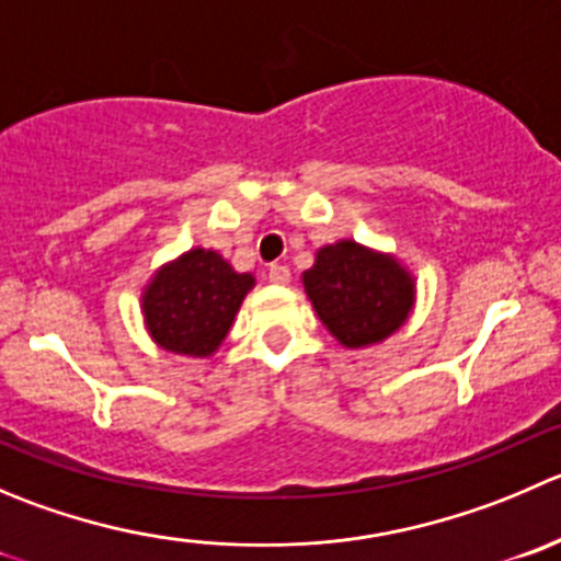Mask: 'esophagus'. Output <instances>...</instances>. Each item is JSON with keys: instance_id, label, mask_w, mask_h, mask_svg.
Returning a JSON list of instances; mask_svg holds the SVG:
<instances>
[{"instance_id": "34e87169", "label": "esophagus", "mask_w": 561, "mask_h": 561, "mask_svg": "<svg viewBox=\"0 0 561 561\" xmlns=\"http://www.w3.org/2000/svg\"><path fill=\"white\" fill-rule=\"evenodd\" d=\"M268 282H274V285H287V282H290V268H287L285 263H271Z\"/></svg>"}]
</instances>
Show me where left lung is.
<instances>
[{
	"label": "left lung",
	"mask_w": 561,
	"mask_h": 561,
	"mask_svg": "<svg viewBox=\"0 0 561 561\" xmlns=\"http://www.w3.org/2000/svg\"><path fill=\"white\" fill-rule=\"evenodd\" d=\"M304 290L325 329L347 347L373 345L405 323L413 282L386 254L353 241L323 247L304 271Z\"/></svg>",
	"instance_id": "left-lung-1"
}]
</instances>
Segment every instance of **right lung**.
I'll list each match as a JSON object with an SVG mask.
<instances>
[{
	"instance_id": "obj_1",
	"label": "right lung",
	"mask_w": 561,
	"mask_h": 561,
	"mask_svg": "<svg viewBox=\"0 0 561 561\" xmlns=\"http://www.w3.org/2000/svg\"><path fill=\"white\" fill-rule=\"evenodd\" d=\"M252 274H238L221 254L192 249L167 265L145 290V320L164 351L210 356L230 331Z\"/></svg>"
}]
</instances>
